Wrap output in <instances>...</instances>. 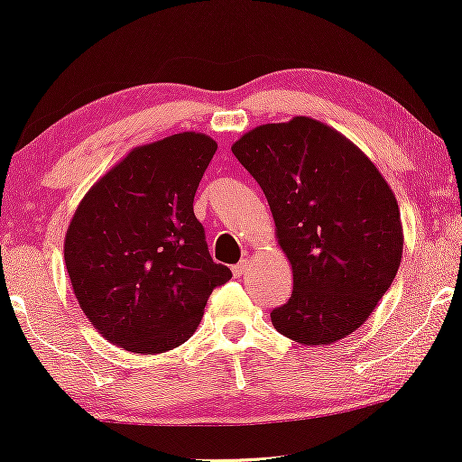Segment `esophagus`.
I'll use <instances>...</instances> for the list:
<instances>
[{
	"instance_id": "esophagus-1",
	"label": "esophagus",
	"mask_w": 462,
	"mask_h": 462,
	"mask_svg": "<svg viewBox=\"0 0 462 462\" xmlns=\"http://www.w3.org/2000/svg\"><path fill=\"white\" fill-rule=\"evenodd\" d=\"M247 266H249V262L247 260H241L239 263H236V266H233L231 270H233V276L236 278H239L241 274H244V272L247 270Z\"/></svg>"
}]
</instances>
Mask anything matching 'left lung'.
<instances>
[{
  "label": "left lung",
  "instance_id": "left-lung-1",
  "mask_svg": "<svg viewBox=\"0 0 462 462\" xmlns=\"http://www.w3.org/2000/svg\"><path fill=\"white\" fill-rule=\"evenodd\" d=\"M266 194L292 294L270 313L305 346L350 336L389 291L403 255L397 199L376 165L309 116L262 125L231 147Z\"/></svg>",
  "mask_w": 462,
  "mask_h": 462
}]
</instances>
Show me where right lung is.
I'll use <instances>...</instances> for the list:
<instances>
[{
  "label": "right lung",
  "mask_w": 462,
  "mask_h": 462,
  "mask_svg": "<svg viewBox=\"0 0 462 462\" xmlns=\"http://www.w3.org/2000/svg\"><path fill=\"white\" fill-rule=\"evenodd\" d=\"M217 143L178 133L134 147L89 188L65 236L81 311L108 342L160 354L190 337L231 270L215 263L194 194Z\"/></svg>",
  "instance_id": "add662e5"
}]
</instances>
